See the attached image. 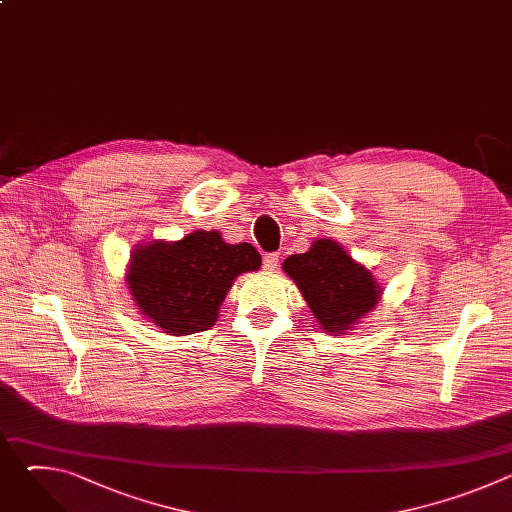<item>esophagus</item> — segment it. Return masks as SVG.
Here are the masks:
<instances>
[{
    "mask_svg": "<svg viewBox=\"0 0 512 512\" xmlns=\"http://www.w3.org/2000/svg\"><path fill=\"white\" fill-rule=\"evenodd\" d=\"M277 263H279V253H265V257H263V269L273 271V269L277 267Z\"/></svg>",
    "mask_w": 512,
    "mask_h": 512,
    "instance_id": "esophagus-1",
    "label": "esophagus"
}]
</instances>
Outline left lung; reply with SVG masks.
I'll use <instances>...</instances> for the list:
<instances>
[{
	"mask_svg": "<svg viewBox=\"0 0 512 512\" xmlns=\"http://www.w3.org/2000/svg\"><path fill=\"white\" fill-rule=\"evenodd\" d=\"M283 271L296 281L314 318L326 332L342 334L379 302L371 271L354 263L334 241L320 239L310 251L289 255Z\"/></svg>",
	"mask_w": 512,
	"mask_h": 512,
	"instance_id": "left-lung-1",
	"label": "left lung"
}]
</instances>
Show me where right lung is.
Here are the masks:
<instances>
[{
  "mask_svg": "<svg viewBox=\"0 0 512 512\" xmlns=\"http://www.w3.org/2000/svg\"><path fill=\"white\" fill-rule=\"evenodd\" d=\"M259 265L253 245H229L216 231H194L178 243L137 249L127 285L143 316L172 336H186L208 330L235 277Z\"/></svg>",
  "mask_w": 512,
  "mask_h": 512,
  "instance_id": "add662e5",
  "label": "right lung"
}]
</instances>
